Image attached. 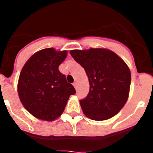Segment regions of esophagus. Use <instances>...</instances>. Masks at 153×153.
I'll use <instances>...</instances> for the list:
<instances>
[{
  "label": "esophagus",
  "instance_id": "34e87169",
  "mask_svg": "<svg viewBox=\"0 0 153 153\" xmlns=\"http://www.w3.org/2000/svg\"><path fill=\"white\" fill-rule=\"evenodd\" d=\"M73 85H74V87H75V88L76 89V87H77V83H76V82H74V83H73Z\"/></svg>",
  "mask_w": 153,
  "mask_h": 153
}]
</instances>
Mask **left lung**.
<instances>
[{"label": "left lung", "instance_id": "8db88e82", "mask_svg": "<svg viewBox=\"0 0 153 153\" xmlns=\"http://www.w3.org/2000/svg\"><path fill=\"white\" fill-rule=\"evenodd\" d=\"M88 76L90 91L79 100L83 112L93 120H108L126 102L131 74L125 62L113 51L102 48L70 52Z\"/></svg>", "mask_w": 153, "mask_h": 153}]
</instances>
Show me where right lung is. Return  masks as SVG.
<instances>
[{"instance_id": "add662e5", "label": "right lung", "mask_w": 153, "mask_h": 153, "mask_svg": "<svg viewBox=\"0 0 153 153\" xmlns=\"http://www.w3.org/2000/svg\"><path fill=\"white\" fill-rule=\"evenodd\" d=\"M67 54L66 51L42 50L31 56L21 70L17 87L20 100L25 109L40 120L53 121L60 117L70 96L76 93L58 69Z\"/></svg>"}]
</instances>
